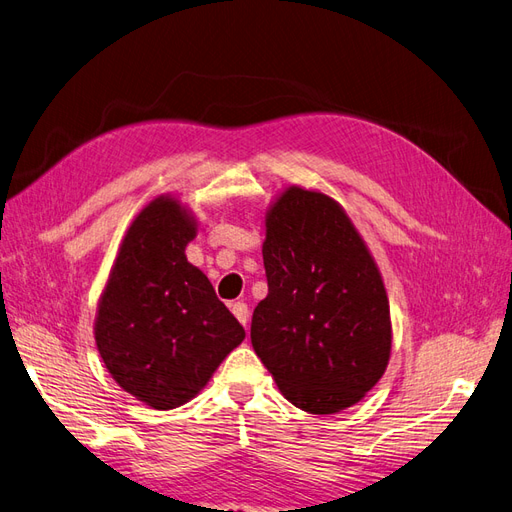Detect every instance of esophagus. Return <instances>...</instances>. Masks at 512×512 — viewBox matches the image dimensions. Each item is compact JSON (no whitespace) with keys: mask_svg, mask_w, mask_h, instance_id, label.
I'll return each instance as SVG.
<instances>
[{"mask_svg":"<svg viewBox=\"0 0 512 512\" xmlns=\"http://www.w3.org/2000/svg\"><path fill=\"white\" fill-rule=\"evenodd\" d=\"M232 314L237 316V320L243 324V327H247V322H250V309H247V305L243 301H235L230 305Z\"/></svg>","mask_w":512,"mask_h":512,"instance_id":"esophagus-1","label":"esophagus"}]
</instances>
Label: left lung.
I'll list each match as a JSON object with an SVG mask.
<instances>
[{
	"label": "left lung",
	"mask_w": 512,
	"mask_h": 512,
	"mask_svg": "<svg viewBox=\"0 0 512 512\" xmlns=\"http://www.w3.org/2000/svg\"><path fill=\"white\" fill-rule=\"evenodd\" d=\"M262 243L269 294L252 346L280 393L309 414L365 397L391 359V309L359 230L331 196L290 185L269 207Z\"/></svg>",
	"instance_id": "obj_1"
}]
</instances>
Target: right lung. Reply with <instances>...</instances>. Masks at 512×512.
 Wrapping results in <instances>:
<instances>
[{
    "mask_svg": "<svg viewBox=\"0 0 512 512\" xmlns=\"http://www.w3.org/2000/svg\"><path fill=\"white\" fill-rule=\"evenodd\" d=\"M196 226L175 196L153 198L123 237L98 303L94 335L108 374L156 410L196 397L245 339L207 275L185 258Z\"/></svg>",
    "mask_w": 512,
    "mask_h": 512,
    "instance_id": "right-lung-1",
    "label": "right lung"
}]
</instances>
